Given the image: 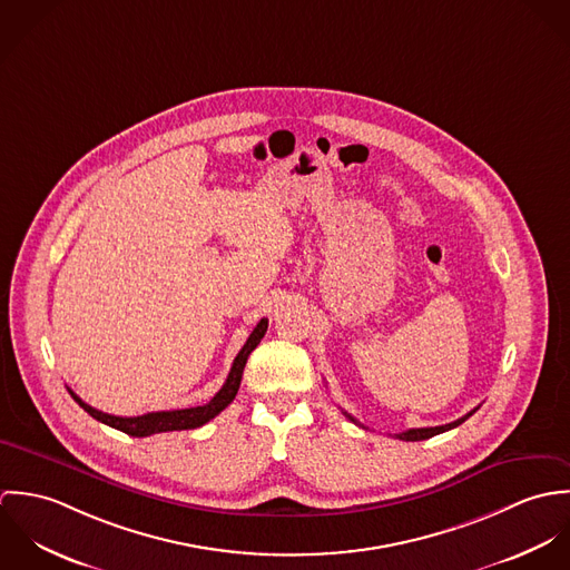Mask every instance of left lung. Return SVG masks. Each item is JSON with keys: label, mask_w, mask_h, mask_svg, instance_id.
Returning a JSON list of instances; mask_svg holds the SVG:
<instances>
[{"label": "left lung", "mask_w": 570, "mask_h": 570, "mask_svg": "<svg viewBox=\"0 0 570 570\" xmlns=\"http://www.w3.org/2000/svg\"><path fill=\"white\" fill-rule=\"evenodd\" d=\"M479 407H474L472 412H468L465 416H461V419H456V421H452V423H445V425H436V428H412V430H406V432H400V434H395L397 439H402V441H423V439H430V436H434V434H441V432H448V430H452V428H456V425H461L465 419H470L474 412H476ZM346 414V412H344ZM351 421H355L351 414H346ZM357 423V421H355Z\"/></svg>", "instance_id": "obj_1"}]
</instances>
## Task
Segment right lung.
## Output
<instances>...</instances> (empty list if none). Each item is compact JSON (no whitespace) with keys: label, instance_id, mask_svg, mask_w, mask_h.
<instances>
[{"label":"right lung","instance_id":"1","mask_svg":"<svg viewBox=\"0 0 570 570\" xmlns=\"http://www.w3.org/2000/svg\"><path fill=\"white\" fill-rule=\"evenodd\" d=\"M265 331H267V318H261V323L254 326V331L249 333L244 348H242L239 355L235 357L226 384H224L222 391H219L208 404H204V406L147 412V414H140V416H116V414H107V412H100V410L85 404L81 397H79L77 393H72V391H70V395H72L75 402H77L87 414H91L96 421H100V423H105V425H111V428H116V430H120V432H125V434H129V436H151V434H158V432L193 430V428H199V425L208 423L210 419H215L224 407L228 406V404L237 397V391H239V384H242V375H244L247 355L256 348V344L261 342V337L265 335Z\"/></svg>","mask_w":570,"mask_h":570}]
</instances>
